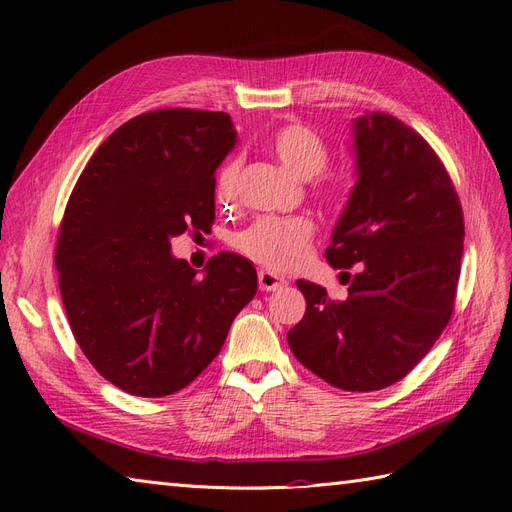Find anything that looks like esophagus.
<instances>
[{
	"mask_svg": "<svg viewBox=\"0 0 512 512\" xmlns=\"http://www.w3.org/2000/svg\"><path fill=\"white\" fill-rule=\"evenodd\" d=\"M288 282L284 280L282 275H277V273H273V271H269V269H260L258 271V286H260V290H280V288H284Z\"/></svg>",
	"mask_w": 512,
	"mask_h": 512,
	"instance_id": "34e87169",
	"label": "esophagus"
}]
</instances>
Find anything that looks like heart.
<instances>
[{
  "instance_id": "heart-1",
  "label": "heart",
  "mask_w": 512,
  "mask_h": 512,
  "mask_svg": "<svg viewBox=\"0 0 512 512\" xmlns=\"http://www.w3.org/2000/svg\"><path fill=\"white\" fill-rule=\"evenodd\" d=\"M269 147L273 156L280 160L292 175L301 179H312L322 173L329 162V147L322 138L303 123H290L275 130ZM239 175V162H228L218 181L220 198H230L235 192ZM333 190V188H327ZM314 237V222L303 215H288V218H260L247 226L237 237V247L260 265L273 271H288L297 267L305 258L309 241Z\"/></svg>"
}]
</instances>
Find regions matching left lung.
<instances>
[{"label":"left lung","instance_id":"left-lung-1","mask_svg":"<svg viewBox=\"0 0 512 512\" xmlns=\"http://www.w3.org/2000/svg\"><path fill=\"white\" fill-rule=\"evenodd\" d=\"M354 188L327 247L333 269L359 267L346 301L307 280L292 354L337 389L380 391L404 378L451 320L463 213L421 134L386 113L352 121Z\"/></svg>","mask_w":512,"mask_h":512}]
</instances>
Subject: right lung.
I'll return each mask as SVG.
<instances>
[{"mask_svg": "<svg viewBox=\"0 0 512 512\" xmlns=\"http://www.w3.org/2000/svg\"><path fill=\"white\" fill-rule=\"evenodd\" d=\"M237 145L230 115L162 108L117 128L91 156L61 220L55 265L76 344L136 397L188 386L254 299L256 269L220 252L203 277L170 239L215 220V170Z\"/></svg>", "mask_w": 512, "mask_h": 512, "instance_id": "obj_1", "label": "right lung"}]
</instances>
